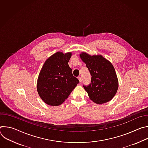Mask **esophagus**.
Masks as SVG:
<instances>
[{"label":"esophagus","mask_w":148,"mask_h":148,"mask_svg":"<svg viewBox=\"0 0 148 148\" xmlns=\"http://www.w3.org/2000/svg\"><path fill=\"white\" fill-rule=\"evenodd\" d=\"M78 79H79V83H81V82H82V79H81V77H78Z\"/></svg>","instance_id":"34e87169"}]
</instances>
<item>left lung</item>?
<instances>
[{
  "label": "left lung",
  "mask_w": 148,
  "mask_h": 148,
  "mask_svg": "<svg viewBox=\"0 0 148 148\" xmlns=\"http://www.w3.org/2000/svg\"><path fill=\"white\" fill-rule=\"evenodd\" d=\"M90 72L91 83L83 86L91 100L97 104L110 101L118 89V79L112 63L101 55L91 56L86 52L79 54Z\"/></svg>",
  "instance_id": "8db88e82"
}]
</instances>
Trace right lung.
Instances as JSON below:
<instances>
[{"instance_id":"obj_1","label":"right lung","mask_w":148,"mask_h":148,"mask_svg":"<svg viewBox=\"0 0 148 148\" xmlns=\"http://www.w3.org/2000/svg\"><path fill=\"white\" fill-rule=\"evenodd\" d=\"M72 53L58 51L45 62L38 74L37 90L40 97L51 106L65 101L79 83L68 62Z\"/></svg>"}]
</instances>
